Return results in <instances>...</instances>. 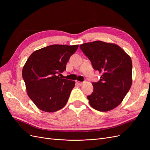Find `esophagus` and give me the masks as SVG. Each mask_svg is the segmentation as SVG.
<instances>
[{"label":"esophagus","instance_id":"1","mask_svg":"<svg viewBox=\"0 0 150 150\" xmlns=\"http://www.w3.org/2000/svg\"><path fill=\"white\" fill-rule=\"evenodd\" d=\"M76 83L77 84L79 85V86H81V85H82V84H83V82H80V81H76Z\"/></svg>","mask_w":150,"mask_h":150}]
</instances>
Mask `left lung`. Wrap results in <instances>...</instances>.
<instances>
[{
	"mask_svg": "<svg viewBox=\"0 0 150 150\" xmlns=\"http://www.w3.org/2000/svg\"><path fill=\"white\" fill-rule=\"evenodd\" d=\"M93 69L102 73L93 83V92L87 96L96 110L108 111L121 104L132 84V61L120 46L97 40L80 45Z\"/></svg>",
	"mask_w": 150,
	"mask_h": 150,
	"instance_id": "1",
	"label": "left lung"
}]
</instances>
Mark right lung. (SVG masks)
<instances>
[{"instance_id":"1","label":"right lung","mask_w":150,"mask_h":150,"mask_svg":"<svg viewBox=\"0 0 150 150\" xmlns=\"http://www.w3.org/2000/svg\"><path fill=\"white\" fill-rule=\"evenodd\" d=\"M78 46L51 45L34 51L27 60L22 78L29 97L40 110L55 112L66 104L75 82L58 74L66 70Z\"/></svg>"}]
</instances>
